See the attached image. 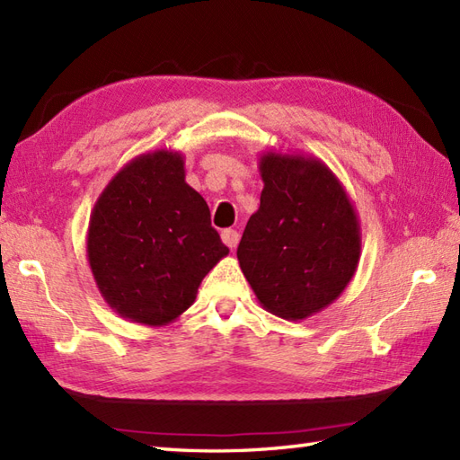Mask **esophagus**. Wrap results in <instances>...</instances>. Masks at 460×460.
Returning a JSON list of instances; mask_svg holds the SVG:
<instances>
[{
	"label": "esophagus",
	"mask_w": 460,
	"mask_h": 460,
	"mask_svg": "<svg viewBox=\"0 0 460 460\" xmlns=\"http://www.w3.org/2000/svg\"><path fill=\"white\" fill-rule=\"evenodd\" d=\"M221 241L227 245L229 249H235L239 243V233L235 229H223L221 231Z\"/></svg>",
	"instance_id": "1"
}]
</instances>
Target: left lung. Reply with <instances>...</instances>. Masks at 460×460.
I'll return each instance as SVG.
<instances>
[{
	"label": "left lung",
	"instance_id": "1",
	"mask_svg": "<svg viewBox=\"0 0 460 460\" xmlns=\"http://www.w3.org/2000/svg\"><path fill=\"white\" fill-rule=\"evenodd\" d=\"M259 172L265 185L239 243V265L262 308L305 320L332 305L356 275L358 213L314 155L265 152Z\"/></svg>",
	"mask_w": 460,
	"mask_h": 460
}]
</instances>
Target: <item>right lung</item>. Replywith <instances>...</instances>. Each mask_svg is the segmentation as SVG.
Listing matches in <instances>:
<instances>
[{
	"mask_svg": "<svg viewBox=\"0 0 460 460\" xmlns=\"http://www.w3.org/2000/svg\"><path fill=\"white\" fill-rule=\"evenodd\" d=\"M229 255L211 227L209 208L185 183L183 155H136L96 199L86 259L116 314L165 326L188 310L203 277Z\"/></svg>",
	"mask_w": 460,
	"mask_h": 460,
	"instance_id": "obj_1",
	"label": "right lung"
}]
</instances>
